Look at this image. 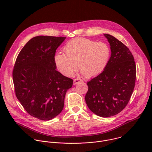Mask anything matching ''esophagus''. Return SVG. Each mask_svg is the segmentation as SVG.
I'll list each match as a JSON object with an SVG mask.
<instances>
[{"label":"esophagus","mask_w":152,"mask_h":152,"mask_svg":"<svg viewBox=\"0 0 152 152\" xmlns=\"http://www.w3.org/2000/svg\"><path fill=\"white\" fill-rule=\"evenodd\" d=\"M82 82V80L81 79L76 78V79H74L73 84H74V85H76L77 83H79V82Z\"/></svg>","instance_id":"esophagus-1"}]
</instances>
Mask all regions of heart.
Listing matches in <instances>:
<instances>
[{"instance_id": "heart-1", "label": "heart", "mask_w": 152, "mask_h": 152, "mask_svg": "<svg viewBox=\"0 0 152 152\" xmlns=\"http://www.w3.org/2000/svg\"><path fill=\"white\" fill-rule=\"evenodd\" d=\"M66 55L57 53L54 61L57 69L63 75L72 76L78 65L81 73L86 77L102 73L109 63L111 50L106 43L84 38H75L65 45Z\"/></svg>"}]
</instances>
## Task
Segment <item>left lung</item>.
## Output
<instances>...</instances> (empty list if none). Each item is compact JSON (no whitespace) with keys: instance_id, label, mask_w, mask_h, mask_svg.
<instances>
[{"instance_id":"obj_1","label":"left lung","mask_w":152,"mask_h":152,"mask_svg":"<svg viewBox=\"0 0 152 152\" xmlns=\"http://www.w3.org/2000/svg\"><path fill=\"white\" fill-rule=\"evenodd\" d=\"M111 46V56L104 71L87 82L85 102L102 117L120 113L127 104L135 85L136 65L126 46L110 34H104Z\"/></svg>"}]
</instances>
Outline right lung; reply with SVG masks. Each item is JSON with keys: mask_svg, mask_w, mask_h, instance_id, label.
<instances>
[{"mask_svg": "<svg viewBox=\"0 0 152 152\" xmlns=\"http://www.w3.org/2000/svg\"><path fill=\"white\" fill-rule=\"evenodd\" d=\"M66 37L31 38L16 59L12 79L17 98L26 111L41 120H50L62 111L67 91L73 80L56 71V50Z\"/></svg>", "mask_w": 152, "mask_h": 152, "instance_id": "1", "label": "right lung"}]
</instances>
